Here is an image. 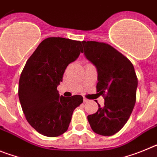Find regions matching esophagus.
<instances>
[{
    "mask_svg": "<svg viewBox=\"0 0 157 157\" xmlns=\"http://www.w3.org/2000/svg\"><path fill=\"white\" fill-rule=\"evenodd\" d=\"M88 101H89V100L86 99V98H83V101H84V103H87V102H88Z\"/></svg>",
    "mask_w": 157,
    "mask_h": 157,
    "instance_id": "34e87169",
    "label": "esophagus"
}]
</instances>
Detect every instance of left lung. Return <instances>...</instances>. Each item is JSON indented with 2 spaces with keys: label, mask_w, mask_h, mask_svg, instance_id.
<instances>
[{
  "label": "left lung",
  "mask_w": 157,
  "mask_h": 157,
  "mask_svg": "<svg viewBox=\"0 0 157 157\" xmlns=\"http://www.w3.org/2000/svg\"><path fill=\"white\" fill-rule=\"evenodd\" d=\"M84 55L98 71L97 90L105 99L98 112L87 116L96 134L111 136L129 120L136 102L138 78L132 63L109 44L82 41Z\"/></svg>",
  "instance_id": "left-lung-1"
}]
</instances>
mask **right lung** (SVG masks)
<instances>
[{
  "label": "right lung",
  "mask_w": 157,
  "mask_h": 157,
  "mask_svg": "<svg viewBox=\"0 0 157 157\" xmlns=\"http://www.w3.org/2000/svg\"><path fill=\"white\" fill-rule=\"evenodd\" d=\"M82 52V42L63 37L43 40L27 59L19 82L22 109L34 129L47 137L66 132L81 95L59 97L57 86L67 65Z\"/></svg>",
  "instance_id": "obj_1"
}]
</instances>
